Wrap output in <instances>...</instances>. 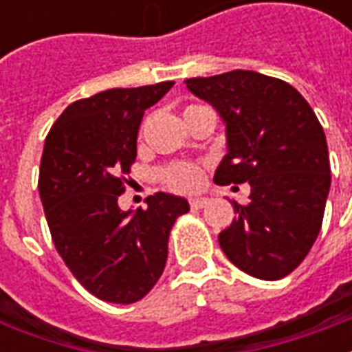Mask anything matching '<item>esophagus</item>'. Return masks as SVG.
Instances as JSON below:
<instances>
[{"label":"esophagus","mask_w":352,"mask_h":352,"mask_svg":"<svg viewBox=\"0 0 352 352\" xmlns=\"http://www.w3.org/2000/svg\"><path fill=\"white\" fill-rule=\"evenodd\" d=\"M209 204V199L204 198V196H198V198H192L190 199V207L192 209H201V207H206Z\"/></svg>","instance_id":"obj_1"}]
</instances>
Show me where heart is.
<instances>
[{"mask_svg":"<svg viewBox=\"0 0 352 352\" xmlns=\"http://www.w3.org/2000/svg\"><path fill=\"white\" fill-rule=\"evenodd\" d=\"M190 109V107H188ZM201 169L196 164H173L162 171V179L164 183L168 184L169 188L179 192H192L194 188H198L201 183Z\"/></svg>","mask_w":352,"mask_h":352,"instance_id":"obj_1","label":"heart"}]
</instances>
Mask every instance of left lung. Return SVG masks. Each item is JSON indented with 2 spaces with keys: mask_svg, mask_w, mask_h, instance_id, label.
Returning a JSON list of instances; mask_svg holds the SVG:
<instances>
[{
  "mask_svg": "<svg viewBox=\"0 0 352 352\" xmlns=\"http://www.w3.org/2000/svg\"><path fill=\"white\" fill-rule=\"evenodd\" d=\"M226 124L217 184H251L249 204L234 201L236 219L219 234L224 254L256 279L294 272L317 239L328 192L330 158L324 130L288 82L256 72L186 79Z\"/></svg>",
  "mask_w": 352,
  "mask_h": 352,
  "instance_id": "1",
  "label": "left lung"
}]
</instances>
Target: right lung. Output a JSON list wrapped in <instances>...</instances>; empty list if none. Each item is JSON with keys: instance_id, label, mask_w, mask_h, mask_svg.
I'll return each instance as SVG.
<instances>
[{"instance_id": "1", "label": "right lung", "mask_w": 352, "mask_h": 352, "mask_svg": "<svg viewBox=\"0 0 352 352\" xmlns=\"http://www.w3.org/2000/svg\"><path fill=\"white\" fill-rule=\"evenodd\" d=\"M171 87L111 88L75 101L45 139L39 196L50 236L75 279L103 302L133 303L151 292L166 267L169 232L190 209L166 192L148 196L146 209L118 207L143 115Z\"/></svg>"}]
</instances>
